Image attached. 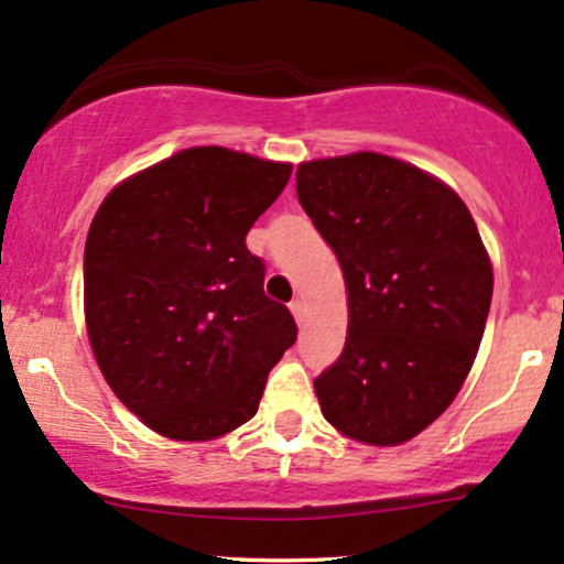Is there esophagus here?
<instances>
[{"mask_svg": "<svg viewBox=\"0 0 564 564\" xmlns=\"http://www.w3.org/2000/svg\"><path fill=\"white\" fill-rule=\"evenodd\" d=\"M289 310H291V315H294V318H296V323L304 321V302H302V300L291 302Z\"/></svg>", "mask_w": 564, "mask_h": 564, "instance_id": "esophagus-1", "label": "esophagus"}]
</instances>
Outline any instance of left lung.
<instances>
[{"instance_id": "1", "label": "left lung", "mask_w": 564, "mask_h": 564, "mask_svg": "<svg viewBox=\"0 0 564 564\" xmlns=\"http://www.w3.org/2000/svg\"><path fill=\"white\" fill-rule=\"evenodd\" d=\"M296 196L347 283L345 349L315 379L323 416L360 443H405L453 403L480 347L494 268L475 219L381 153L300 164Z\"/></svg>"}]
</instances>
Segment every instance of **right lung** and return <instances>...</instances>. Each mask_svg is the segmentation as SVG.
I'll use <instances>...</instances> for the list:
<instances>
[{
    "label": "right lung",
    "instance_id": "right-lung-1",
    "mask_svg": "<svg viewBox=\"0 0 564 564\" xmlns=\"http://www.w3.org/2000/svg\"><path fill=\"white\" fill-rule=\"evenodd\" d=\"M291 164L187 148L116 185L84 246L89 345L116 398L159 435L212 440L249 422L296 341L246 232Z\"/></svg>",
    "mask_w": 564,
    "mask_h": 564
}]
</instances>
